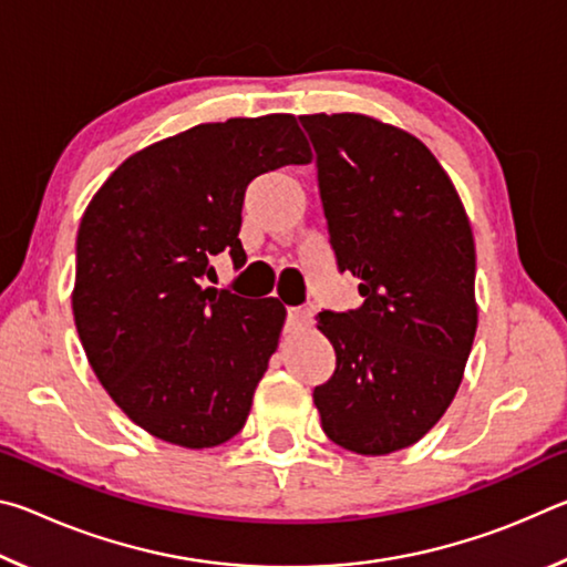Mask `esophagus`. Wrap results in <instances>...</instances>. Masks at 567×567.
Segmentation results:
<instances>
[{"label": "esophagus", "mask_w": 567, "mask_h": 567, "mask_svg": "<svg viewBox=\"0 0 567 567\" xmlns=\"http://www.w3.org/2000/svg\"><path fill=\"white\" fill-rule=\"evenodd\" d=\"M312 318H315V307L312 305L290 307V310H287V328H290V330L307 328V324H312Z\"/></svg>", "instance_id": "34e87169"}]
</instances>
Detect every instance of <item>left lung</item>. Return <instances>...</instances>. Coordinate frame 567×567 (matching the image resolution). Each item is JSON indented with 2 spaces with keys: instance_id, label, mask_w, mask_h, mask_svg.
<instances>
[{
  "instance_id": "obj_1",
  "label": "left lung",
  "mask_w": 567,
  "mask_h": 567,
  "mask_svg": "<svg viewBox=\"0 0 567 567\" xmlns=\"http://www.w3.org/2000/svg\"><path fill=\"white\" fill-rule=\"evenodd\" d=\"M338 267L364 302L320 312L338 368L312 400L324 435L358 455L415 445L445 415L477 330L475 239L443 165L358 112L302 114Z\"/></svg>"
}]
</instances>
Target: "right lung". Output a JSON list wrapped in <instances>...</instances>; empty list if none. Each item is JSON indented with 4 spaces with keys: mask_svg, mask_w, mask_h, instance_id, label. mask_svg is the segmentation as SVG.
<instances>
[{
    "mask_svg": "<svg viewBox=\"0 0 567 567\" xmlns=\"http://www.w3.org/2000/svg\"><path fill=\"white\" fill-rule=\"evenodd\" d=\"M310 159L295 114L207 122L134 152L84 209L76 332L102 388L157 440L205 450L245 427L287 312L205 287L209 257L243 265L247 185Z\"/></svg>",
    "mask_w": 567,
    "mask_h": 567,
    "instance_id": "right-lung-1",
    "label": "right lung"
}]
</instances>
